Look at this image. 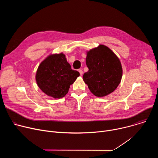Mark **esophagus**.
<instances>
[{"mask_svg": "<svg viewBox=\"0 0 158 158\" xmlns=\"http://www.w3.org/2000/svg\"><path fill=\"white\" fill-rule=\"evenodd\" d=\"M78 71L79 72L80 75H81V76H82V74H83V71H82V69H79Z\"/></svg>", "mask_w": 158, "mask_h": 158, "instance_id": "obj_1", "label": "esophagus"}]
</instances>
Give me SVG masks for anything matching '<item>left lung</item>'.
Returning a JSON list of instances; mask_svg holds the SVG:
<instances>
[{
	"instance_id": "obj_1",
	"label": "left lung",
	"mask_w": 158,
	"mask_h": 158,
	"mask_svg": "<svg viewBox=\"0 0 158 158\" xmlns=\"http://www.w3.org/2000/svg\"><path fill=\"white\" fill-rule=\"evenodd\" d=\"M86 65L89 71L83 80L90 91L101 98L114 91L121 82L123 68L114 52L104 45L87 51Z\"/></svg>"
}]
</instances>
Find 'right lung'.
Returning a JSON list of instances; mask_svg holds the SVG:
<instances>
[{"label": "right lung", "instance_id": "1", "mask_svg": "<svg viewBox=\"0 0 158 158\" xmlns=\"http://www.w3.org/2000/svg\"><path fill=\"white\" fill-rule=\"evenodd\" d=\"M80 76L73 70L65 54H51L39 64L35 81L41 91L54 99L64 98L68 93L70 85Z\"/></svg>", "mask_w": 158, "mask_h": 158}]
</instances>
